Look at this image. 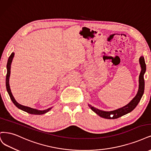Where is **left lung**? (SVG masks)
Instances as JSON below:
<instances>
[{
  "mask_svg": "<svg viewBox=\"0 0 151 151\" xmlns=\"http://www.w3.org/2000/svg\"><path fill=\"white\" fill-rule=\"evenodd\" d=\"M139 64L141 67V71L139 77V89L136 96L132 99L131 102L128 103L125 106L111 111H105L100 110V109H98L88 104V106L91 108V110H92V111L94 112L100 117L108 119H117L132 111L136 107L140 101H141L144 92L145 82L144 75L145 74V70H146V65H145V63L144 58L142 55L141 56V58H139Z\"/></svg>",
  "mask_w": 151,
  "mask_h": 151,
  "instance_id": "obj_1",
  "label": "left lung"
}]
</instances>
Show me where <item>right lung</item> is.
Listing matches in <instances>:
<instances>
[{
	"instance_id": "add662e5",
	"label": "right lung",
	"mask_w": 151,
	"mask_h": 151,
	"mask_svg": "<svg viewBox=\"0 0 151 151\" xmlns=\"http://www.w3.org/2000/svg\"><path fill=\"white\" fill-rule=\"evenodd\" d=\"M14 57V52H12L11 55H10V57L8 59L7 61V75H6V89L7 91L9 93V95L10 96V99L12 101V102L14 104V105L16 106L17 108L19 109H21L22 111H25L27 113L31 114H35V115H42V114H44L47 112H48L50 110H51L52 108L53 107H51L50 108H48L47 109H45V110H38V109H34V108H31L30 107L27 106H25L23 105L20 104L19 103H18L16 101H15V98L14 97L12 93L11 92V90H10V86H9V78H10V67H11V64L13 60V58Z\"/></svg>"
}]
</instances>
